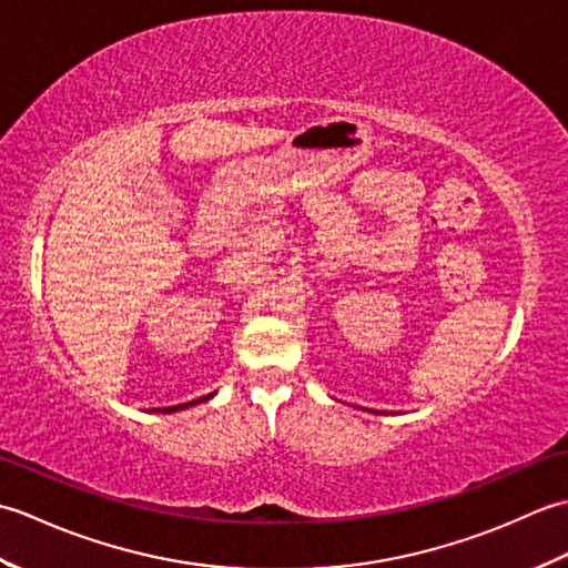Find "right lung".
<instances>
[{
    "label": "right lung",
    "instance_id": "obj_1",
    "mask_svg": "<svg viewBox=\"0 0 568 568\" xmlns=\"http://www.w3.org/2000/svg\"><path fill=\"white\" fill-rule=\"evenodd\" d=\"M212 395H214V393H212ZM212 395H204V397H200V400H210ZM200 400H197V403H200ZM187 405H195V403H185L183 407H187ZM173 409H180V405H178V407H168V413H173Z\"/></svg>",
    "mask_w": 568,
    "mask_h": 568
}]
</instances>
